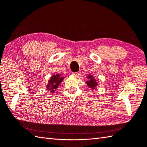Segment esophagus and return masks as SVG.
<instances>
[{
  "instance_id": "esophagus-1",
  "label": "esophagus",
  "mask_w": 147,
  "mask_h": 147,
  "mask_svg": "<svg viewBox=\"0 0 147 147\" xmlns=\"http://www.w3.org/2000/svg\"><path fill=\"white\" fill-rule=\"evenodd\" d=\"M80 73H81L80 72H77V73H73L72 74H73L74 76H78L80 74Z\"/></svg>"
}]
</instances>
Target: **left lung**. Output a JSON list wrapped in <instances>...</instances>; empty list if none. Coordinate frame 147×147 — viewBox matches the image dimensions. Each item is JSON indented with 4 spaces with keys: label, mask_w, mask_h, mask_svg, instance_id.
<instances>
[{
    "label": "left lung",
    "mask_w": 147,
    "mask_h": 147,
    "mask_svg": "<svg viewBox=\"0 0 147 147\" xmlns=\"http://www.w3.org/2000/svg\"><path fill=\"white\" fill-rule=\"evenodd\" d=\"M88 78H89V80L88 82H87V84L89 87H90L92 88H95L97 85V83L96 82V80L93 78V76L91 75L88 76Z\"/></svg>",
    "instance_id": "left-lung-1"
}]
</instances>
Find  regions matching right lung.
Segmentation results:
<instances>
[{"label":"right lung","instance_id":"add662e5","mask_svg":"<svg viewBox=\"0 0 147 147\" xmlns=\"http://www.w3.org/2000/svg\"><path fill=\"white\" fill-rule=\"evenodd\" d=\"M63 80H64V78L62 77L60 74H55L51 77L47 85V89L50 91V92H54V91H55L56 89L58 88L59 84Z\"/></svg>","mask_w":147,"mask_h":147}]
</instances>
